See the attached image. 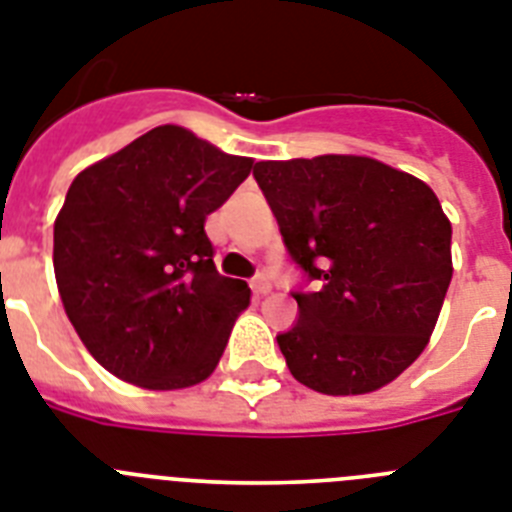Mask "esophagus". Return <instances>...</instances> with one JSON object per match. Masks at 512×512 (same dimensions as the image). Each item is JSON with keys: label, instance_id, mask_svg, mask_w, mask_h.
<instances>
[{"label": "esophagus", "instance_id": "obj_1", "mask_svg": "<svg viewBox=\"0 0 512 512\" xmlns=\"http://www.w3.org/2000/svg\"><path fill=\"white\" fill-rule=\"evenodd\" d=\"M249 286H252V294L255 296H265L273 289V283H270V278L265 276V273H257V276L249 281Z\"/></svg>", "mask_w": 512, "mask_h": 512}]
</instances>
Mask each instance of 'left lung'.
<instances>
[{"mask_svg":"<svg viewBox=\"0 0 512 512\" xmlns=\"http://www.w3.org/2000/svg\"><path fill=\"white\" fill-rule=\"evenodd\" d=\"M291 263L315 289L278 333L291 375L325 395L388 385L424 351L445 294L450 221L416 176L375 158L255 163Z\"/></svg>","mask_w":512,"mask_h":512,"instance_id":"left-lung-1","label":"left lung"}]
</instances>
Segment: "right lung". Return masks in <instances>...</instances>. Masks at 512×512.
I'll return each instance as SVG.
<instances>
[{
  "instance_id": "1",
  "label": "right lung",
  "mask_w": 512,
  "mask_h": 512,
  "mask_svg": "<svg viewBox=\"0 0 512 512\" xmlns=\"http://www.w3.org/2000/svg\"><path fill=\"white\" fill-rule=\"evenodd\" d=\"M249 171L252 158L163 124L75 176L54 223V276L111 375L176 390L216 369L249 289L216 270L205 218Z\"/></svg>"
}]
</instances>
